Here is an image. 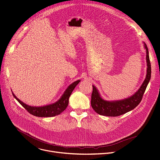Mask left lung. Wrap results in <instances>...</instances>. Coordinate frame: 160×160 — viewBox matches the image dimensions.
<instances>
[{
    "instance_id": "1",
    "label": "left lung",
    "mask_w": 160,
    "mask_h": 160,
    "mask_svg": "<svg viewBox=\"0 0 160 160\" xmlns=\"http://www.w3.org/2000/svg\"><path fill=\"white\" fill-rule=\"evenodd\" d=\"M143 47L146 51L147 73L144 81L137 92L129 98L116 101H107L101 96L98 89L92 85V93L91 96V106L94 111L99 115L116 117L124 114L134 109L138 105L142 99L147 86L151 80V67L149 60V50L145 42H143Z\"/></svg>"
}]
</instances>
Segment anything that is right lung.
<instances>
[{
	"label": "right lung",
	"instance_id": "obj_1",
	"mask_svg": "<svg viewBox=\"0 0 160 160\" xmlns=\"http://www.w3.org/2000/svg\"><path fill=\"white\" fill-rule=\"evenodd\" d=\"M80 82V80H78L70 84L67 89L65 90L62 95L61 96L59 99H58L55 102L48 104L44 106L36 107L28 105L20 99H19L12 92L14 98H15L18 102L26 109L31 114L40 118H51L55 115H59L67 108L69 103V98L72 92L73 91L75 87Z\"/></svg>",
	"mask_w": 160,
	"mask_h": 160
}]
</instances>
